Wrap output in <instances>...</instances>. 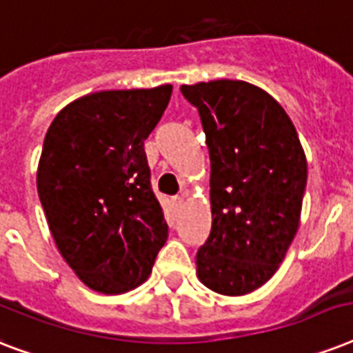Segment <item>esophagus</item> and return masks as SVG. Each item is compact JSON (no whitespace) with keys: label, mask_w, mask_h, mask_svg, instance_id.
I'll use <instances>...</instances> for the list:
<instances>
[{"label":"esophagus","mask_w":353,"mask_h":353,"mask_svg":"<svg viewBox=\"0 0 353 353\" xmlns=\"http://www.w3.org/2000/svg\"><path fill=\"white\" fill-rule=\"evenodd\" d=\"M170 203H172V209H174L177 212V210H179L183 207V198H181V196H174Z\"/></svg>","instance_id":"obj_1"}]
</instances>
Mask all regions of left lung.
I'll return each instance as SVG.
<instances>
[{"label": "left lung", "instance_id": "obj_1", "mask_svg": "<svg viewBox=\"0 0 353 353\" xmlns=\"http://www.w3.org/2000/svg\"><path fill=\"white\" fill-rule=\"evenodd\" d=\"M199 113L210 157L212 227L198 249V276L238 296L268 282L301 220L307 165L284 108L256 85L212 80L181 85Z\"/></svg>", "mask_w": 353, "mask_h": 353}]
</instances>
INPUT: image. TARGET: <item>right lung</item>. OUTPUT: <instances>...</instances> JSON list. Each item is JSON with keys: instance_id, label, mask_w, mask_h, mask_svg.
I'll use <instances>...</instances> for the list:
<instances>
[{"instance_id": "obj_1", "label": "right lung", "mask_w": 353, "mask_h": 353, "mask_svg": "<svg viewBox=\"0 0 353 353\" xmlns=\"http://www.w3.org/2000/svg\"><path fill=\"white\" fill-rule=\"evenodd\" d=\"M172 85L99 91L71 102L47 130L38 196L63 260L91 290L124 293L148 279L168 238L144 141Z\"/></svg>"}]
</instances>
